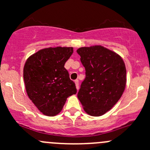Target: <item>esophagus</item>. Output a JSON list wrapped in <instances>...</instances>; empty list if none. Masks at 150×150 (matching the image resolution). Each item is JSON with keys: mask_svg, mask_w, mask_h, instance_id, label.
Segmentation results:
<instances>
[{"mask_svg": "<svg viewBox=\"0 0 150 150\" xmlns=\"http://www.w3.org/2000/svg\"><path fill=\"white\" fill-rule=\"evenodd\" d=\"M75 87H76L77 90H78V89H79V83H78V80H75Z\"/></svg>", "mask_w": 150, "mask_h": 150, "instance_id": "1", "label": "esophagus"}]
</instances>
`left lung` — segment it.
Masks as SVG:
<instances>
[{"label": "left lung", "instance_id": "obj_1", "mask_svg": "<svg viewBox=\"0 0 150 150\" xmlns=\"http://www.w3.org/2000/svg\"><path fill=\"white\" fill-rule=\"evenodd\" d=\"M86 70L78 98L85 112L99 117L110 110L122 96L126 85V69L118 54L102 45L77 50Z\"/></svg>", "mask_w": 150, "mask_h": 150}]
</instances>
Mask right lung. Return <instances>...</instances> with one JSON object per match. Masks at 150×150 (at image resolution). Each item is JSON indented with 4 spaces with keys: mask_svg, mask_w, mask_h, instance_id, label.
<instances>
[{
    "mask_svg": "<svg viewBox=\"0 0 150 150\" xmlns=\"http://www.w3.org/2000/svg\"><path fill=\"white\" fill-rule=\"evenodd\" d=\"M72 53V47H50L38 51L25 62L23 75L27 93L44 115L58 114L67 98L77 93L64 68Z\"/></svg>",
    "mask_w": 150,
    "mask_h": 150,
    "instance_id": "1",
    "label": "right lung"
}]
</instances>
